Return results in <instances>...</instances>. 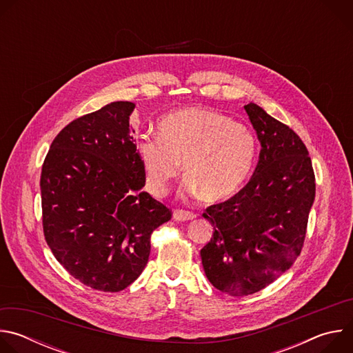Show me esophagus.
Returning <instances> with one entry per match:
<instances>
[{
    "mask_svg": "<svg viewBox=\"0 0 353 353\" xmlns=\"http://www.w3.org/2000/svg\"><path fill=\"white\" fill-rule=\"evenodd\" d=\"M195 218V214L190 211H183V210H176L173 212V219L174 221H191Z\"/></svg>",
    "mask_w": 353,
    "mask_h": 353,
    "instance_id": "obj_1",
    "label": "esophagus"
}]
</instances>
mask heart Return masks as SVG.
Segmentation results:
<instances>
[{
	"mask_svg": "<svg viewBox=\"0 0 353 353\" xmlns=\"http://www.w3.org/2000/svg\"><path fill=\"white\" fill-rule=\"evenodd\" d=\"M256 137L247 125L229 116L188 108L165 116L158 124V138L143 137L137 154L145 172L148 190L157 196L184 165L185 191L221 203L236 195L253 170Z\"/></svg>",
	"mask_w": 353,
	"mask_h": 353,
	"instance_id": "obj_1",
	"label": "heart"
}]
</instances>
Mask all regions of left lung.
<instances>
[{
  "mask_svg": "<svg viewBox=\"0 0 353 353\" xmlns=\"http://www.w3.org/2000/svg\"><path fill=\"white\" fill-rule=\"evenodd\" d=\"M244 110L261 145L259 163L236 195L203 215L214 226L201 250L205 275L232 296L253 294L292 267L316 195L312 161L299 135L253 102Z\"/></svg>",
  "mask_w": 353,
  "mask_h": 353,
  "instance_id": "left-lung-1",
  "label": "left lung"
}]
</instances>
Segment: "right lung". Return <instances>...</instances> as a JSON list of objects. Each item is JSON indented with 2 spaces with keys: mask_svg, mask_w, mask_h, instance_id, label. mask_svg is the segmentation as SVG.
Here are the masks:
<instances>
[{
  "mask_svg": "<svg viewBox=\"0 0 353 353\" xmlns=\"http://www.w3.org/2000/svg\"><path fill=\"white\" fill-rule=\"evenodd\" d=\"M134 108L112 102L74 120L54 138L41 169L46 241L75 279L102 292L123 290L141 275L150 234L172 218L142 191Z\"/></svg>",
  "mask_w": 353,
  "mask_h": 353,
  "instance_id": "add662e5",
  "label": "right lung"
}]
</instances>
